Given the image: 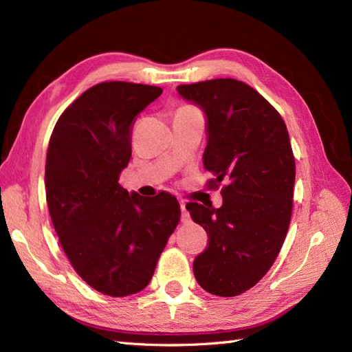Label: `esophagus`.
Instances as JSON below:
<instances>
[{
  "label": "esophagus",
  "instance_id": "34e87169",
  "mask_svg": "<svg viewBox=\"0 0 352 352\" xmlns=\"http://www.w3.org/2000/svg\"><path fill=\"white\" fill-rule=\"evenodd\" d=\"M180 208H182V222H184V223L190 222V214L188 212V208H186L184 201H182V203H180Z\"/></svg>",
  "mask_w": 352,
  "mask_h": 352
}]
</instances>
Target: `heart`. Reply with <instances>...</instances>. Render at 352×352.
<instances>
[{
    "instance_id": "1",
    "label": "heart",
    "mask_w": 352,
    "mask_h": 352,
    "mask_svg": "<svg viewBox=\"0 0 352 352\" xmlns=\"http://www.w3.org/2000/svg\"><path fill=\"white\" fill-rule=\"evenodd\" d=\"M188 107H189V106H183V107H182V109H188Z\"/></svg>"
}]
</instances>
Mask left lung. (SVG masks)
<instances>
[{
	"mask_svg": "<svg viewBox=\"0 0 352 352\" xmlns=\"http://www.w3.org/2000/svg\"><path fill=\"white\" fill-rule=\"evenodd\" d=\"M177 91L207 118L203 163L214 177L208 188L226 183L219 208L186 206L208 236L193 274L208 294L237 296L263 278L287 234L295 184L289 133L278 111L243 81L216 78Z\"/></svg>",
	"mask_w": 352,
	"mask_h": 352,
	"instance_id": "8db88e82",
	"label": "left lung"
}]
</instances>
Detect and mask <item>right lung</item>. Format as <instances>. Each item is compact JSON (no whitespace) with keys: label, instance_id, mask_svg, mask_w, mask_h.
<instances>
[{"label":"right lung","instance_id":"add662e5","mask_svg":"<svg viewBox=\"0 0 352 352\" xmlns=\"http://www.w3.org/2000/svg\"><path fill=\"white\" fill-rule=\"evenodd\" d=\"M157 86L104 81L81 94L52 130L45 189L66 257L89 286L129 296L148 286L180 221L170 193H129L119 174L131 157V126L162 95Z\"/></svg>","mask_w":352,"mask_h":352}]
</instances>
